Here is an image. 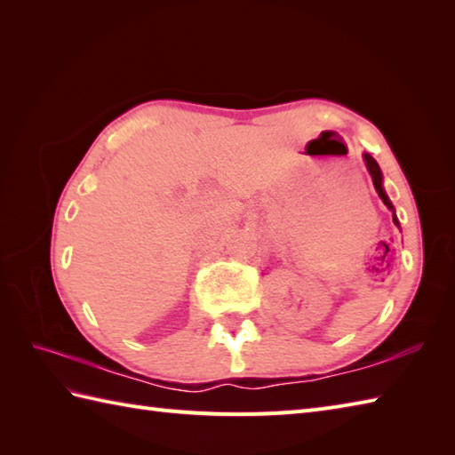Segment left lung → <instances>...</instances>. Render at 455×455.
<instances>
[{"label":"left lung","instance_id":"obj_1","mask_svg":"<svg viewBox=\"0 0 455 455\" xmlns=\"http://www.w3.org/2000/svg\"><path fill=\"white\" fill-rule=\"evenodd\" d=\"M363 160H365V166H367V172H370V176H371V180H373V186H375V191H377V196L381 197V201L385 203V205H387V209H391L393 211V222L395 225L399 227V220H397V215H395V209H393V203L389 201V197H387V193H385V189H383V176H381V170H379V164H377L370 154H363Z\"/></svg>","mask_w":455,"mask_h":455}]
</instances>
